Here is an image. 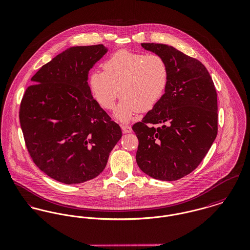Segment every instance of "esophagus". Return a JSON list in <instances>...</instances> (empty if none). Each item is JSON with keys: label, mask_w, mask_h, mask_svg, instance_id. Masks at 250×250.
<instances>
[{"label": "esophagus", "mask_w": 250, "mask_h": 250, "mask_svg": "<svg viewBox=\"0 0 250 250\" xmlns=\"http://www.w3.org/2000/svg\"><path fill=\"white\" fill-rule=\"evenodd\" d=\"M121 127H122V130H123L124 133H130V132L132 131L131 126L128 125H124V124H122V125H121Z\"/></svg>", "instance_id": "obj_1"}]
</instances>
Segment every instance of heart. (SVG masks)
Instances as JSON below:
<instances>
[{"label":"heart","mask_w":250,"mask_h":250,"mask_svg":"<svg viewBox=\"0 0 250 250\" xmlns=\"http://www.w3.org/2000/svg\"><path fill=\"white\" fill-rule=\"evenodd\" d=\"M103 70L89 74L90 92L108 110L114 107L121 94L115 116L123 122L139 111L153 109L165 95L169 81L168 64L157 54L119 50L103 63Z\"/></svg>","instance_id":"obj_1"}]
</instances>
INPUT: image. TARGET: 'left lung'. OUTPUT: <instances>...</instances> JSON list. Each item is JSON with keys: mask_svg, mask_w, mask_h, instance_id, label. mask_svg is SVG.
<instances>
[{"mask_svg": "<svg viewBox=\"0 0 250 250\" xmlns=\"http://www.w3.org/2000/svg\"><path fill=\"white\" fill-rule=\"evenodd\" d=\"M142 46L166 60L167 91L132 129L139 140L136 162L157 180L176 181L200 165L218 133L217 92L206 66L171 45ZM154 124H159L158 128Z\"/></svg>", "mask_w": 250, "mask_h": 250, "instance_id": "8db88e82", "label": "left lung"}]
</instances>
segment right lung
<instances>
[{
  "label": "right lung",
  "mask_w": 250,
  "mask_h": 250,
  "mask_svg": "<svg viewBox=\"0 0 250 250\" xmlns=\"http://www.w3.org/2000/svg\"><path fill=\"white\" fill-rule=\"evenodd\" d=\"M106 52L103 44L67 48L39 69L21 99L20 124L27 151L60 183L97 177L122 137L87 83L89 70Z\"/></svg>",
  "instance_id": "1"
}]
</instances>
